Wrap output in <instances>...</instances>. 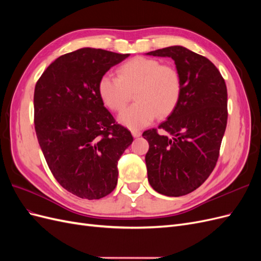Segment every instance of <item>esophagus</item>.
Masks as SVG:
<instances>
[{
  "mask_svg": "<svg viewBox=\"0 0 261 261\" xmlns=\"http://www.w3.org/2000/svg\"><path fill=\"white\" fill-rule=\"evenodd\" d=\"M132 135H133L134 137H135V138L140 137V136H141V132L138 130V129H133V130H132Z\"/></svg>",
  "mask_w": 261,
  "mask_h": 261,
  "instance_id": "1",
  "label": "esophagus"
}]
</instances>
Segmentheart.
Wrapping results in <instances>:
<instances>
[{
  "mask_svg": "<svg viewBox=\"0 0 261 261\" xmlns=\"http://www.w3.org/2000/svg\"><path fill=\"white\" fill-rule=\"evenodd\" d=\"M118 77L100 78L98 92L112 111H120L135 91V103L118 115V122L130 129L143 128L155 116L167 117L174 111L181 94V77L171 65L149 58H134L117 70Z\"/></svg>",
  "mask_w": 261,
  "mask_h": 261,
  "instance_id": "1",
  "label": "heart"
}]
</instances>
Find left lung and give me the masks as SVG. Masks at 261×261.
Wrapping results in <instances>:
<instances>
[{
    "label": "left lung",
    "mask_w": 261,
    "mask_h": 261,
    "mask_svg": "<svg viewBox=\"0 0 261 261\" xmlns=\"http://www.w3.org/2000/svg\"><path fill=\"white\" fill-rule=\"evenodd\" d=\"M171 58L181 77L178 103L159 128L144 132L148 180L159 194L179 197L194 192L215 169L227 122V91L211 61L181 45L146 53Z\"/></svg>",
    "instance_id": "1"
}]
</instances>
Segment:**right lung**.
Here are the masks:
<instances>
[{
    "label": "right lung",
    "instance_id": "1",
    "mask_svg": "<svg viewBox=\"0 0 261 261\" xmlns=\"http://www.w3.org/2000/svg\"><path fill=\"white\" fill-rule=\"evenodd\" d=\"M128 57L83 48L58 58L36 84L39 145L55 179L81 198L100 199L113 192L117 162L133 143L98 92L100 78Z\"/></svg>",
    "mask_w": 261,
    "mask_h": 261
}]
</instances>
